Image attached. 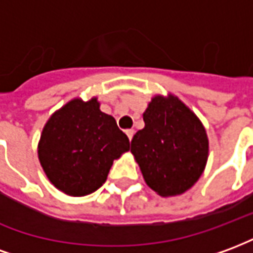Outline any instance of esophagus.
<instances>
[{
  "label": "esophagus",
  "mask_w": 253,
  "mask_h": 253,
  "mask_svg": "<svg viewBox=\"0 0 253 253\" xmlns=\"http://www.w3.org/2000/svg\"><path fill=\"white\" fill-rule=\"evenodd\" d=\"M126 134H127V137H128V139L131 141L132 135H134V130H132V128H128V130H126Z\"/></svg>",
  "instance_id": "esophagus-1"
}]
</instances>
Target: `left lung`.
Segmentation results:
<instances>
[{
	"mask_svg": "<svg viewBox=\"0 0 253 253\" xmlns=\"http://www.w3.org/2000/svg\"><path fill=\"white\" fill-rule=\"evenodd\" d=\"M131 141L143 179L161 196L180 195L205 170L209 139L198 116L173 94L154 96Z\"/></svg>",
	"mask_w": 253,
	"mask_h": 253,
	"instance_id": "left-lung-1",
	"label": "left lung"
}]
</instances>
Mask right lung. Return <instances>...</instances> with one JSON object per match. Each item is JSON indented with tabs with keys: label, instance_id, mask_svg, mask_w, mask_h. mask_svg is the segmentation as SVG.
Masks as SVG:
<instances>
[{
	"label": "right lung",
	"instance_id": "add662e5",
	"mask_svg": "<svg viewBox=\"0 0 253 253\" xmlns=\"http://www.w3.org/2000/svg\"><path fill=\"white\" fill-rule=\"evenodd\" d=\"M130 149V141L96 97L73 99L54 112L43 127L38 156L44 173L70 196L92 194L107 180L114 160Z\"/></svg>",
	"mask_w": 253,
	"mask_h": 253
}]
</instances>
